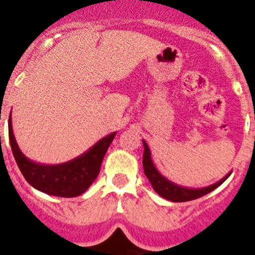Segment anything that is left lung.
I'll use <instances>...</instances> for the list:
<instances>
[{
	"label": "left lung",
	"mask_w": 255,
	"mask_h": 255,
	"mask_svg": "<svg viewBox=\"0 0 255 255\" xmlns=\"http://www.w3.org/2000/svg\"><path fill=\"white\" fill-rule=\"evenodd\" d=\"M144 145V154H143V167L145 176L148 177L149 182L152 184L153 189L158 195H161L164 199L171 200V202H189V200H194L198 198L203 197V195L208 194L212 190H215L216 188L226 181L227 177L231 175L229 172L225 177L220 180V181L215 182L209 186H204V188H198V189H191L185 188V186L177 185L175 182L170 181L168 179L161 175L159 171L155 168L154 163L152 161V155H150V149L148 147V144L145 140H143Z\"/></svg>",
	"instance_id": "1"
}]
</instances>
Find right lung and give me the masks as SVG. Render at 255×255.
Listing matches in <instances>:
<instances>
[{"label":"right lung","instance_id":"obj_1","mask_svg":"<svg viewBox=\"0 0 255 255\" xmlns=\"http://www.w3.org/2000/svg\"><path fill=\"white\" fill-rule=\"evenodd\" d=\"M116 132L97 141L85 153L71 161L58 164H44L31 161L20 150L12 131L11 114L8 117V139L12 154L22 176L37 190L55 197L74 198L83 194L93 184L101 170L103 157Z\"/></svg>","mask_w":255,"mask_h":255}]
</instances>
